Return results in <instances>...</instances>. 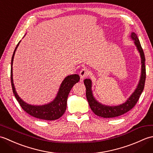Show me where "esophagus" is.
Segmentation results:
<instances>
[{"mask_svg": "<svg viewBox=\"0 0 153 153\" xmlns=\"http://www.w3.org/2000/svg\"><path fill=\"white\" fill-rule=\"evenodd\" d=\"M89 74V71L87 69V68H83V69L80 71L79 72V76L81 77V79H83L86 77L87 76H88Z\"/></svg>", "mask_w": 153, "mask_h": 153, "instance_id": "esophagus-1", "label": "esophagus"}]
</instances>
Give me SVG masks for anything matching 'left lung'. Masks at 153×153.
Wrapping results in <instances>:
<instances>
[{
	"instance_id": "left-lung-1",
	"label": "left lung",
	"mask_w": 153,
	"mask_h": 153,
	"mask_svg": "<svg viewBox=\"0 0 153 153\" xmlns=\"http://www.w3.org/2000/svg\"><path fill=\"white\" fill-rule=\"evenodd\" d=\"M129 37L131 40L134 41L135 46L136 47L139 55H140L141 68L140 79L139 80L137 85L134 91L127 99L126 102L118 105L112 106L106 105L100 102L94 97L92 90V81L90 79H84V84L86 87V97L90 108L92 110V111L95 113V115L102 117V118H114V117L121 116L127 112H128L135 105V104L138 101L139 97L141 95L143 91L146 78L145 54L137 34L134 32H131Z\"/></svg>"
}]
</instances>
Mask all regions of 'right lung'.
Masks as SVG:
<instances>
[{
	"mask_svg": "<svg viewBox=\"0 0 153 153\" xmlns=\"http://www.w3.org/2000/svg\"><path fill=\"white\" fill-rule=\"evenodd\" d=\"M20 42L16 46L11 60V83L13 93H14L16 99H17L24 111L35 118L45 120H55L60 118L66 110L67 99L70 90L75 84L79 82L80 79L79 75H69L65 77L60 84L56 97L50 102L42 105H34L27 103L19 97L16 92L14 79H13V61H14L16 51Z\"/></svg>",
	"mask_w": 153,
	"mask_h": 153,
	"instance_id": "add662e5",
	"label": "right lung"
}]
</instances>
